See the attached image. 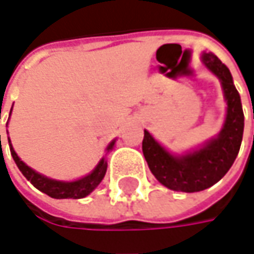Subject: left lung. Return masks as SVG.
<instances>
[{
	"label": "left lung",
	"mask_w": 254,
	"mask_h": 254,
	"mask_svg": "<svg viewBox=\"0 0 254 254\" xmlns=\"http://www.w3.org/2000/svg\"><path fill=\"white\" fill-rule=\"evenodd\" d=\"M202 62L219 77L228 102L226 122L219 135L182 157L165 151L148 131H144L142 140V152L154 177L164 187L181 192H199L222 180L236 160L243 137V109L228 66L210 52L202 55Z\"/></svg>",
	"instance_id": "left-lung-1"
}]
</instances>
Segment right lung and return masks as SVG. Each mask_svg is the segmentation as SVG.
Returning <instances> with one entry per match:
<instances>
[{
	"label": "right lung",
	"mask_w": 254,
	"mask_h": 254,
	"mask_svg": "<svg viewBox=\"0 0 254 254\" xmlns=\"http://www.w3.org/2000/svg\"><path fill=\"white\" fill-rule=\"evenodd\" d=\"M12 110V109H11ZM1 114V109H0ZM1 119V117H0ZM8 142L9 138H8ZM0 145H1V135H0ZM114 141L110 142V145L107 147V150H112ZM9 150H11V155L14 158L16 167L19 168V171L22 172L26 180L29 181L32 185H34L36 190H39L41 192H44L46 195H49L51 198L55 199H67V198H72V199H80L87 196L90 192H92L104 178V174L107 170V162L104 158H102V161L97 164V167L93 170L92 174H89L87 177H84L82 180L73 181V182H64V181H55L51 178H46L44 175L35 172L32 168H29L25 162L19 160V157L16 155V152L14 151L12 145L9 144Z\"/></svg>",
	"instance_id": "add662e5"
}]
</instances>
